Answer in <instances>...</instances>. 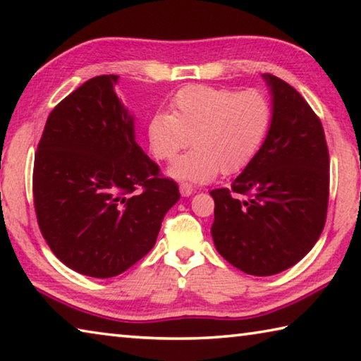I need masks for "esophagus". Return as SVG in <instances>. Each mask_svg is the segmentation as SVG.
Here are the masks:
<instances>
[{"label":"esophagus","instance_id":"esophagus-1","mask_svg":"<svg viewBox=\"0 0 361 361\" xmlns=\"http://www.w3.org/2000/svg\"><path fill=\"white\" fill-rule=\"evenodd\" d=\"M180 192H181L183 197H189V195L194 192V189H192L191 185H188V183H181V185H180Z\"/></svg>","mask_w":361,"mask_h":361}]
</instances>
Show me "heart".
<instances>
[{"label": "heart", "mask_w": 361, "mask_h": 361, "mask_svg": "<svg viewBox=\"0 0 361 361\" xmlns=\"http://www.w3.org/2000/svg\"><path fill=\"white\" fill-rule=\"evenodd\" d=\"M271 126V106L255 90L188 85L172 100V114L156 111L148 121V145L159 161H170L194 143V149L170 166L176 180L204 185L219 172H242L258 154Z\"/></svg>", "instance_id": "heart-1"}]
</instances>
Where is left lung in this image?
<instances>
[{"mask_svg": "<svg viewBox=\"0 0 361 361\" xmlns=\"http://www.w3.org/2000/svg\"><path fill=\"white\" fill-rule=\"evenodd\" d=\"M272 119L258 154L231 188L213 189L218 253L250 276H274L307 255L323 231L329 156L322 122L301 94L262 75Z\"/></svg>", "mask_w": 361, "mask_h": 361, "instance_id": "1", "label": "left lung"}]
</instances>
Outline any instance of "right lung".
I'll use <instances>...</instances> for the list:
<instances>
[{
  "label": "right lung",
  "instance_id": "obj_1",
  "mask_svg": "<svg viewBox=\"0 0 361 361\" xmlns=\"http://www.w3.org/2000/svg\"><path fill=\"white\" fill-rule=\"evenodd\" d=\"M119 76L85 81L49 114L35 154L33 197L52 253L82 276H119L154 247L178 185L159 175L114 92Z\"/></svg>",
  "mask_w": 361,
  "mask_h": 361
}]
</instances>
